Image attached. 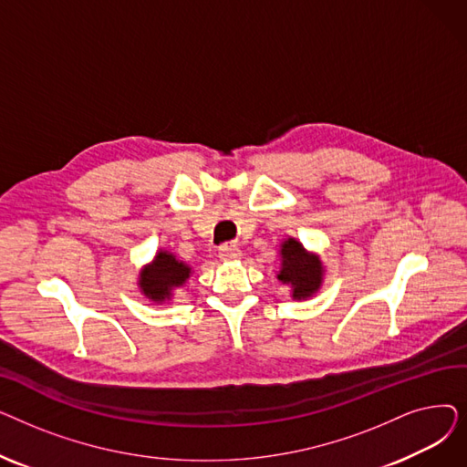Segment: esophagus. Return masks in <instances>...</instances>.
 I'll return each mask as SVG.
<instances>
[{
	"label": "esophagus",
	"instance_id": "34e87169",
	"mask_svg": "<svg viewBox=\"0 0 467 467\" xmlns=\"http://www.w3.org/2000/svg\"><path fill=\"white\" fill-rule=\"evenodd\" d=\"M242 252L238 246H234V244H225V246H221L219 250V257L223 261H234V259H240Z\"/></svg>",
	"mask_w": 467,
	"mask_h": 467
}]
</instances>
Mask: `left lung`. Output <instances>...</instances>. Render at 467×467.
Listing matches in <instances>:
<instances>
[{
    "instance_id": "1",
    "label": "left lung",
    "mask_w": 467,
    "mask_h": 467,
    "mask_svg": "<svg viewBox=\"0 0 467 467\" xmlns=\"http://www.w3.org/2000/svg\"><path fill=\"white\" fill-rule=\"evenodd\" d=\"M280 273L278 280L291 285L293 299H308L320 289L324 280V265L316 254L305 250L303 244L296 238H287L280 246Z\"/></svg>"
}]
</instances>
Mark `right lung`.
Here are the masks:
<instances>
[{"label": "right lung", "mask_w": 467, "mask_h": 467, "mask_svg": "<svg viewBox=\"0 0 467 467\" xmlns=\"http://www.w3.org/2000/svg\"><path fill=\"white\" fill-rule=\"evenodd\" d=\"M191 273L192 271L187 263L178 261L176 255H171L166 250H159L155 259L141 268L138 285L145 299L164 303L171 299V291L182 287L189 280Z\"/></svg>", "instance_id": "right-lung-1"}]
</instances>
